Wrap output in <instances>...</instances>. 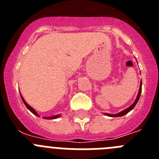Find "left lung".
Returning a JSON list of instances; mask_svg holds the SVG:
<instances>
[{
    "label": "left lung",
    "mask_w": 159,
    "mask_h": 159,
    "mask_svg": "<svg viewBox=\"0 0 159 159\" xmlns=\"http://www.w3.org/2000/svg\"><path fill=\"white\" fill-rule=\"evenodd\" d=\"M141 92H142V80H141V82H140L139 90V93H138L135 100H134V102H133V103H132V104L130 105V107H127V109H125V110L119 112V113H117V114H114V115H111V114L104 113V115H105V116H110V117H121V116L127 115V114L128 113V112H130V111H131L132 109L134 107H135V105L137 104L138 101H139V98H140V95H141Z\"/></svg>",
    "instance_id": "8db88e82"
}]
</instances>
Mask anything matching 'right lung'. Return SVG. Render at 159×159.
<instances>
[{"label": "right lung", "instance_id": "add662e5", "mask_svg": "<svg viewBox=\"0 0 159 159\" xmlns=\"http://www.w3.org/2000/svg\"><path fill=\"white\" fill-rule=\"evenodd\" d=\"M20 97H21L22 101H23V102H24V103H25V106H26V107H27L28 109H29V110L31 112H32V113L34 114L35 116H38V117H40V116L38 115L37 112H36V111H35L34 109H33V108L32 107L29 106V105L28 104L27 102H26V101L25 100V99H24L23 96H22V95H21V94H20ZM59 117H60V115H57V116H49V117H43V119H57V118H59Z\"/></svg>", "mask_w": 159, "mask_h": 159}]
</instances>
